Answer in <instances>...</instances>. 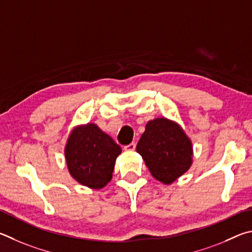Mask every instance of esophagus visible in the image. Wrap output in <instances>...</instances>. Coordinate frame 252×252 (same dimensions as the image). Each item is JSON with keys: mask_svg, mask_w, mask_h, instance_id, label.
I'll use <instances>...</instances> for the list:
<instances>
[{"mask_svg": "<svg viewBox=\"0 0 252 252\" xmlns=\"http://www.w3.org/2000/svg\"><path fill=\"white\" fill-rule=\"evenodd\" d=\"M135 148H136V144L135 143H130L129 145H127V146L124 147V149H125V151H130V152L135 151Z\"/></svg>", "mask_w": 252, "mask_h": 252, "instance_id": "1", "label": "esophagus"}]
</instances>
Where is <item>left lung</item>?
<instances>
[{
  "mask_svg": "<svg viewBox=\"0 0 252 252\" xmlns=\"http://www.w3.org/2000/svg\"><path fill=\"white\" fill-rule=\"evenodd\" d=\"M152 176L165 185L189 170L192 165V143L177 122L166 117L152 119L136 146Z\"/></svg>",
  "mask_w": 252,
  "mask_h": 252,
  "instance_id": "obj_1",
  "label": "left lung"
}]
</instances>
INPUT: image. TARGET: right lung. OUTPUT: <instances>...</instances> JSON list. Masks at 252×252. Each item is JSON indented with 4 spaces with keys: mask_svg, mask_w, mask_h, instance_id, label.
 <instances>
[{
    "mask_svg": "<svg viewBox=\"0 0 252 252\" xmlns=\"http://www.w3.org/2000/svg\"><path fill=\"white\" fill-rule=\"evenodd\" d=\"M121 153V146L94 123L75 126L64 147L69 175L83 186L96 190L112 180Z\"/></svg>",
    "mask_w": 252,
    "mask_h": 252,
    "instance_id": "1",
    "label": "right lung"
}]
</instances>
